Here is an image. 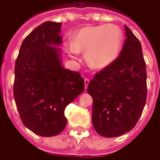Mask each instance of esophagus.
I'll return each mask as SVG.
<instances>
[{
    "mask_svg": "<svg viewBox=\"0 0 160 160\" xmlns=\"http://www.w3.org/2000/svg\"><path fill=\"white\" fill-rule=\"evenodd\" d=\"M90 82V80L88 79H85V88L87 89V86H88V84Z\"/></svg>",
    "mask_w": 160,
    "mask_h": 160,
    "instance_id": "1",
    "label": "esophagus"
}]
</instances>
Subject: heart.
Listing matches in <instances>:
<instances>
[{"mask_svg":"<svg viewBox=\"0 0 160 160\" xmlns=\"http://www.w3.org/2000/svg\"><path fill=\"white\" fill-rule=\"evenodd\" d=\"M122 32L115 24L85 27L73 36L69 53H85V60L91 68L103 69L114 62L120 51Z\"/></svg>","mask_w":160,"mask_h":160,"instance_id":"b5f03b06","label":"heart"}]
</instances>
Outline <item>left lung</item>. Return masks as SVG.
Masks as SVG:
<instances>
[{
    "instance_id": "obj_1",
    "label": "left lung",
    "mask_w": 160,
    "mask_h": 160,
    "mask_svg": "<svg viewBox=\"0 0 160 160\" xmlns=\"http://www.w3.org/2000/svg\"><path fill=\"white\" fill-rule=\"evenodd\" d=\"M127 38L118 58L89 82L93 98L92 123L106 138L121 136L133 128L147 99V73L139 40L125 25Z\"/></svg>"
}]
</instances>
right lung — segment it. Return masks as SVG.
Listing matches in <instances>:
<instances>
[{"instance_id":"add662e5","label":"right lung","mask_w":160,"mask_h":160,"mask_svg":"<svg viewBox=\"0 0 160 160\" xmlns=\"http://www.w3.org/2000/svg\"><path fill=\"white\" fill-rule=\"evenodd\" d=\"M61 22H45L21 45L15 64L13 95L24 126L52 137L66 126L64 109L85 90L79 72L62 65Z\"/></svg>"}]
</instances>
